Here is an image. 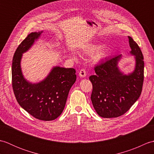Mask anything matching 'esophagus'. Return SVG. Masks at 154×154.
Masks as SVG:
<instances>
[{
    "label": "esophagus",
    "instance_id": "obj_1",
    "mask_svg": "<svg viewBox=\"0 0 154 154\" xmlns=\"http://www.w3.org/2000/svg\"><path fill=\"white\" fill-rule=\"evenodd\" d=\"M79 76L81 77H86V71L85 69H81L79 71Z\"/></svg>",
    "mask_w": 154,
    "mask_h": 154
}]
</instances>
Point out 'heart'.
<instances>
[{
    "instance_id": "1",
    "label": "heart",
    "mask_w": 154,
    "mask_h": 154,
    "mask_svg": "<svg viewBox=\"0 0 154 154\" xmlns=\"http://www.w3.org/2000/svg\"><path fill=\"white\" fill-rule=\"evenodd\" d=\"M99 48V45H91L89 46H88L85 48V53L87 54V55H93L94 52ZM106 54L107 53L105 49L100 48L99 51L96 52L95 54L94 55L93 60L95 62H99L101 60H103L104 58H105V57L106 56ZM73 57L75 59V55H73Z\"/></svg>"
}]
</instances>
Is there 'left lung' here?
Masks as SVG:
<instances>
[{
    "label": "left lung",
    "mask_w": 154,
    "mask_h": 154,
    "mask_svg": "<svg viewBox=\"0 0 154 154\" xmlns=\"http://www.w3.org/2000/svg\"><path fill=\"white\" fill-rule=\"evenodd\" d=\"M130 54L135 58V68L128 75L118 66L122 55L111 57L94 67L96 74L89 79L93 85L91 99L94 109L103 118L123 115L139 99L143 82L144 62L138 45L128 36Z\"/></svg>",
    "instance_id": "1"
}]
</instances>
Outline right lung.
<instances>
[{"mask_svg": "<svg viewBox=\"0 0 154 154\" xmlns=\"http://www.w3.org/2000/svg\"><path fill=\"white\" fill-rule=\"evenodd\" d=\"M42 32L28 34L16 49L12 60V84L16 100L22 109L35 119L50 121L63 112L77 77L73 68L55 66L39 83H32L24 77L20 65L22 54L32 46Z\"/></svg>", "mask_w": 154, "mask_h": 154, "instance_id": "right-lung-1", "label": "right lung"}]
</instances>
